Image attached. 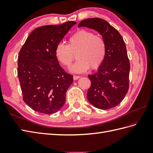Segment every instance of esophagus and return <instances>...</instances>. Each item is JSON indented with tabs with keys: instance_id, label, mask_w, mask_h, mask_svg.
<instances>
[{
	"instance_id": "34e87169",
	"label": "esophagus",
	"mask_w": 153,
	"mask_h": 153,
	"mask_svg": "<svg viewBox=\"0 0 153 153\" xmlns=\"http://www.w3.org/2000/svg\"><path fill=\"white\" fill-rule=\"evenodd\" d=\"M79 77H80V76H73V79H74V80H77V79H79Z\"/></svg>"
}]
</instances>
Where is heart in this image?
I'll return each instance as SVG.
<instances>
[{
    "instance_id": "1",
    "label": "heart",
    "mask_w": 153,
    "mask_h": 153,
    "mask_svg": "<svg viewBox=\"0 0 153 153\" xmlns=\"http://www.w3.org/2000/svg\"><path fill=\"white\" fill-rule=\"evenodd\" d=\"M67 45L58 44L55 55L60 63L68 68L74 61V53L77 60L72 67L76 73L85 72L91 66L96 69L102 65L106 57V44L103 37L91 31L79 30L70 36Z\"/></svg>"
}]
</instances>
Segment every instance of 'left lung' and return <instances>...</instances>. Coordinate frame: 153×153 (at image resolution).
<instances>
[{"instance_id":"8db88e82","label":"left lung","mask_w":153,"mask_h":153,"mask_svg":"<svg viewBox=\"0 0 153 153\" xmlns=\"http://www.w3.org/2000/svg\"><path fill=\"white\" fill-rule=\"evenodd\" d=\"M87 27L97 31L106 44V57L97 72L89 75L91 85L87 99L95 107L107 110L119 105L129 87L130 62L126 45L116 29L100 18L81 21L78 27Z\"/></svg>"}]
</instances>
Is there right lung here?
I'll return each mask as SVG.
<instances>
[{
  "mask_svg": "<svg viewBox=\"0 0 153 153\" xmlns=\"http://www.w3.org/2000/svg\"><path fill=\"white\" fill-rule=\"evenodd\" d=\"M76 24L68 21L38 27L29 35L19 52L17 74L23 101L35 111L52 114L65 103L73 76L59 64L55 50Z\"/></svg>",
  "mask_w": 153,
  "mask_h": 153,
  "instance_id": "obj_1",
  "label": "right lung"
}]
</instances>
